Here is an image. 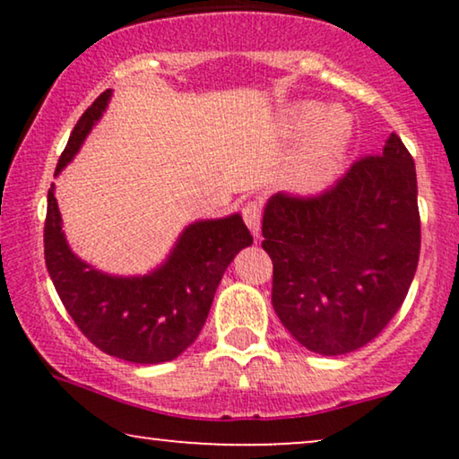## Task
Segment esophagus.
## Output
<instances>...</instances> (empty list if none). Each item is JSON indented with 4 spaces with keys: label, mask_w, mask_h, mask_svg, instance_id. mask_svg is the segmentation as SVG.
Wrapping results in <instances>:
<instances>
[{
    "label": "esophagus",
    "mask_w": 459,
    "mask_h": 459,
    "mask_svg": "<svg viewBox=\"0 0 459 459\" xmlns=\"http://www.w3.org/2000/svg\"><path fill=\"white\" fill-rule=\"evenodd\" d=\"M242 219L244 223L248 225V230L253 231L255 236H259L261 231V204L259 203H247L242 206Z\"/></svg>",
    "instance_id": "obj_1"
}]
</instances>
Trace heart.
Masks as SVG:
<instances>
[{
    "instance_id": "heart-1",
    "label": "heart",
    "mask_w": 459,
    "mask_h": 459,
    "mask_svg": "<svg viewBox=\"0 0 459 459\" xmlns=\"http://www.w3.org/2000/svg\"><path fill=\"white\" fill-rule=\"evenodd\" d=\"M292 134L311 129L309 142L292 167V186L299 192L313 194L328 187L341 173L353 137L351 118L341 110L325 112L319 104H300L288 118Z\"/></svg>"
}]
</instances>
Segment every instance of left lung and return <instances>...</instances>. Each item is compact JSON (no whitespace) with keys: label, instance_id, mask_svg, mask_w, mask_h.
Returning <instances> with one entry per match:
<instances>
[{"label":"left lung","instance_id":"8db88e82","mask_svg":"<svg viewBox=\"0 0 459 459\" xmlns=\"http://www.w3.org/2000/svg\"><path fill=\"white\" fill-rule=\"evenodd\" d=\"M272 305L284 328L319 355L374 341L403 305L420 259L418 181L391 134L317 196L278 192L263 212Z\"/></svg>","mask_w":459,"mask_h":459}]
</instances>
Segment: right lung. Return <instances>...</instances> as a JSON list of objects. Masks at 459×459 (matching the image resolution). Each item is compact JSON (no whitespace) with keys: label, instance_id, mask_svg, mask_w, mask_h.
Wrapping results in <instances>:
<instances>
[{"label":"right lung","instance_id":"right-lung-1","mask_svg":"<svg viewBox=\"0 0 459 459\" xmlns=\"http://www.w3.org/2000/svg\"><path fill=\"white\" fill-rule=\"evenodd\" d=\"M110 90L83 112L62 152L56 175L79 152L110 100ZM253 244L242 217L204 219L181 231L171 255L146 275H108L68 247L54 184L43 230L46 265L56 292L77 328L100 351L131 363L179 357L203 330L215 290L234 256Z\"/></svg>","mask_w":459,"mask_h":459}]
</instances>
